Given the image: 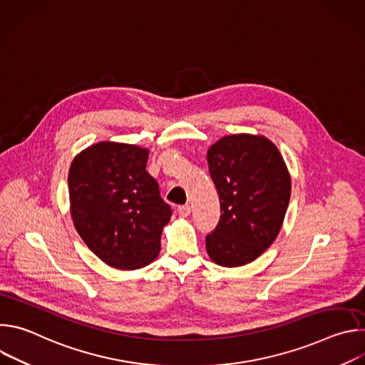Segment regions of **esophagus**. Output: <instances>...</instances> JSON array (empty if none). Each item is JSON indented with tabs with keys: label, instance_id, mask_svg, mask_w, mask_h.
Wrapping results in <instances>:
<instances>
[{
	"label": "esophagus",
	"instance_id": "1",
	"mask_svg": "<svg viewBox=\"0 0 365 365\" xmlns=\"http://www.w3.org/2000/svg\"><path fill=\"white\" fill-rule=\"evenodd\" d=\"M178 214H179L182 218H187V217L190 215V206H189V205L179 206V207H178Z\"/></svg>",
	"mask_w": 365,
	"mask_h": 365
}]
</instances>
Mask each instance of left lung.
Instances as JSON below:
<instances>
[{
	"mask_svg": "<svg viewBox=\"0 0 365 365\" xmlns=\"http://www.w3.org/2000/svg\"><path fill=\"white\" fill-rule=\"evenodd\" d=\"M220 195L221 220L206 235V252L222 267H241L277 238L292 193V178L277 145L262 134H231L206 153Z\"/></svg>",
	"mask_w": 365,
	"mask_h": 365,
	"instance_id": "1",
	"label": "left lung"
}]
</instances>
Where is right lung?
I'll list each match as a JSON object with an SVG mask.
<instances>
[{"label": "right lung", "instance_id": "add662e5", "mask_svg": "<svg viewBox=\"0 0 365 365\" xmlns=\"http://www.w3.org/2000/svg\"><path fill=\"white\" fill-rule=\"evenodd\" d=\"M147 159L148 148L99 141L78 153L69 168L73 225L113 269L137 270L153 263L172 217L158 182L145 170Z\"/></svg>", "mask_w": 365, "mask_h": 365}]
</instances>
